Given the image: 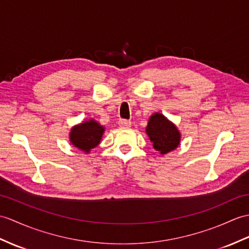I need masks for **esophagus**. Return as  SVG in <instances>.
I'll return each instance as SVG.
<instances>
[{
	"mask_svg": "<svg viewBox=\"0 0 249 249\" xmlns=\"http://www.w3.org/2000/svg\"><path fill=\"white\" fill-rule=\"evenodd\" d=\"M119 125L121 127H123V128H128V127L131 126V122L129 120H125V119H122L119 121Z\"/></svg>",
	"mask_w": 249,
	"mask_h": 249,
	"instance_id": "34e87169",
	"label": "esophagus"
}]
</instances>
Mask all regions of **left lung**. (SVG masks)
Returning <instances> with one entry per match:
<instances>
[{
  "mask_svg": "<svg viewBox=\"0 0 249 249\" xmlns=\"http://www.w3.org/2000/svg\"><path fill=\"white\" fill-rule=\"evenodd\" d=\"M146 134L152 141L154 148L161 154L173 151L180 142V134L176 126L160 113H155L149 118Z\"/></svg>",
  "mask_w": 249,
  "mask_h": 249,
  "instance_id": "obj_1",
  "label": "left lung"
}]
</instances>
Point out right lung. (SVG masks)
<instances>
[{
    "label": "right lung",
    "mask_w": 249,
    "mask_h": 249,
    "mask_svg": "<svg viewBox=\"0 0 249 249\" xmlns=\"http://www.w3.org/2000/svg\"><path fill=\"white\" fill-rule=\"evenodd\" d=\"M104 134V127L94 120L75 126L70 132V140L74 146L89 153L91 148H94L101 142Z\"/></svg>",
    "instance_id": "obj_1"
}]
</instances>
